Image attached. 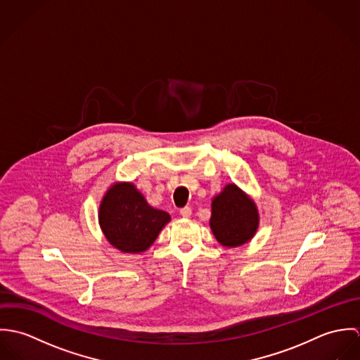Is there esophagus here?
<instances>
[{
  "mask_svg": "<svg viewBox=\"0 0 360 360\" xmlns=\"http://www.w3.org/2000/svg\"><path fill=\"white\" fill-rule=\"evenodd\" d=\"M191 213H193V210H191L190 206H184V207L180 209V214H181L183 217H190Z\"/></svg>",
  "mask_w": 360,
  "mask_h": 360,
  "instance_id": "esophagus-1",
  "label": "esophagus"
}]
</instances>
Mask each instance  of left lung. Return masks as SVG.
I'll list each match as a JSON object with an SVG mask.
<instances>
[{"label": "left lung", "mask_w": 360, "mask_h": 360, "mask_svg": "<svg viewBox=\"0 0 360 360\" xmlns=\"http://www.w3.org/2000/svg\"><path fill=\"white\" fill-rule=\"evenodd\" d=\"M259 224L257 205L236 184H229L212 201L210 229L226 247L248 243Z\"/></svg>", "instance_id": "1"}]
</instances>
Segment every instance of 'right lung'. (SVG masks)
<instances>
[{"label": "right lung", "mask_w": 360, "mask_h": 360, "mask_svg": "<svg viewBox=\"0 0 360 360\" xmlns=\"http://www.w3.org/2000/svg\"><path fill=\"white\" fill-rule=\"evenodd\" d=\"M169 220V213L148 205L131 183L112 186L100 206L105 237L115 248L127 254L148 250Z\"/></svg>", "instance_id": "obj_1"}]
</instances>
